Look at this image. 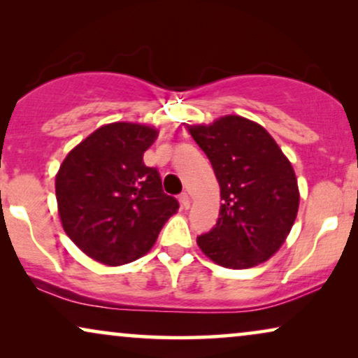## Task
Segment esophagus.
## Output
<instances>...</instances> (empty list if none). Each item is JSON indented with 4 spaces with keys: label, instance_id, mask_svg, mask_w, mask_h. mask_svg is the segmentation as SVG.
Here are the masks:
<instances>
[{
    "label": "esophagus",
    "instance_id": "34e87169",
    "mask_svg": "<svg viewBox=\"0 0 358 358\" xmlns=\"http://www.w3.org/2000/svg\"><path fill=\"white\" fill-rule=\"evenodd\" d=\"M179 202H180V207H182L184 210H187L189 207H190V199H189V195L187 194H180V197H179Z\"/></svg>",
    "mask_w": 358,
    "mask_h": 358
}]
</instances>
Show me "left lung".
Instances as JSON below:
<instances>
[{
    "mask_svg": "<svg viewBox=\"0 0 358 358\" xmlns=\"http://www.w3.org/2000/svg\"><path fill=\"white\" fill-rule=\"evenodd\" d=\"M220 184L217 224L197 236L207 257L227 268H249L278 251L295 223L300 194L290 161L256 122L224 115L190 127Z\"/></svg>",
    "mask_w": 358,
    "mask_h": 358,
    "instance_id": "1",
    "label": "left lung"
}]
</instances>
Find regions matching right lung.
<instances>
[{
	"label": "right lung",
	"instance_id": "add662e5",
	"mask_svg": "<svg viewBox=\"0 0 358 358\" xmlns=\"http://www.w3.org/2000/svg\"><path fill=\"white\" fill-rule=\"evenodd\" d=\"M156 136L151 127L115 122L83 140L60 166L55 192L63 229L97 262L136 261L179 208L158 169L143 163Z\"/></svg>",
	"mask_w": 358,
	"mask_h": 358
}]
</instances>
